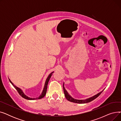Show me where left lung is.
<instances>
[{
  "instance_id": "1",
  "label": "left lung",
  "mask_w": 121,
  "mask_h": 121,
  "mask_svg": "<svg viewBox=\"0 0 121 121\" xmlns=\"http://www.w3.org/2000/svg\"><path fill=\"white\" fill-rule=\"evenodd\" d=\"M64 83L63 84V90H64V93L65 94V96L66 97V98L67 99H68L69 101H71V102H73V103H78V104H85V103H89L90 101L93 100L94 99H96L98 97H99V95L101 94V93L103 92L104 90H103L102 91H101L98 94H97V95H95L93 97L89 98L88 99H86L84 100H80V99H74L70 95H69L68 93L67 92V91L66 90L65 88L64 87Z\"/></svg>"
}]
</instances>
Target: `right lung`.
<instances>
[{
  "instance_id": "1",
  "label": "right lung",
  "mask_w": 121,
  "mask_h": 121,
  "mask_svg": "<svg viewBox=\"0 0 121 121\" xmlns=\"http://www.w3.org/2000/svg\"><path fill=\"white\" fill-rule=\"evenodd\" d=\"M54 73V72H52V73H50L49 75L48 76V77L47 78V79H46V82H45V84H44V88H43V92H42L41 95L39 96V97L37 98H29V97H27V96H26V95H25L24 94V93L23 92V91L21 90V89L19 88L18 87H17L16 86H15L13 83H12V81L10 80V79H9V80L10 82H11V83L13 85V86L17 90V91L18 92V93H19V94H20V95H21V96L22 98H23L24 99H28V100H34V99H41L43 98L44 96H45V95H46V93H47V87H48V81H49V79H50L51 77H52V73Z\"/></svg>"
}]
</instances>
